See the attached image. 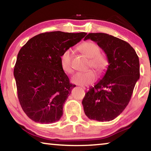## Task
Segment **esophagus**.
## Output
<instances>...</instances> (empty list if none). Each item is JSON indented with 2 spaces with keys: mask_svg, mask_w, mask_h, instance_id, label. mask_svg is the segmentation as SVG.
<instances>
[{
  "mask_svg": "<svg viewBox=\"0 0 151 151\" xmlns=\"http://www.w3.org/2000/svg\"><path fill=\"white\" fill-rule=\"evenodd\" d=\"M82 87L83 89L86 90V91L88 90V88H89V87H88V86H82V87Z\"/></svg>",
  "mask_w": 151,
  "mask_h": 151,
  "instance_id": "obj_1",
  "label": "esophagus"
}]
</instances>
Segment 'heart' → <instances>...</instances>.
<instances>
[{"label": "heart", "instance_id": "1", "mask_svg": "<svg viewBox=\"0 0 151 151\" xmlns=\"http://www.w3.org/2000/svg\"><path fill=\"white\" fill-rule=\"evenodd\" d=\"M78 50L90 59L89 67L94 68L98 73L101 75L106 71L109 62L106 56L100 52L98 45L92 42H86L78 46ZM73 51L70 49L66 50L60 56L62 68L66 73L70 74L73 72ZM97 76L94 71L88 70L85 73H77L72 77V82L75 84L84 86L91 84L96 80Z\"/></svg>", "mask_w": 151, "mask_h": 151}]
</instances>
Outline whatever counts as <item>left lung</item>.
<instances>
[{
  "mask_svg": "<svg viewBox=\"0 0 151 151\" xmlns=\"http://www.w3.org/2000/svg\"><path fill=\"white\" fill-rule=\"evenodd\" d=\"M96 42L106 53L109 66L106 74L85 93L82 104L86 116L99 122L113 120L122 112L140 78L138 55L124 40L104 33H91L85 37Z\"/></svg>",
  "mask_w": 151,
  "mask_h": 151,
  "instance_id": "obj_1",
  "label": "left lung"
}]
</instances>
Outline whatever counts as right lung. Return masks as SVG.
<instances>
[{"instance_id": "right-lung-1", "label": "right lung", "mask_w": 151, "mask_h": 151, "mask_svg": "<svg viewBox=\"0 0 151 151\" xmlns=\"http://www.w3.org/2000/svg\"><path fill=\"white\" fill-rule=\"evenodd\" d=\"M87 33L45 32L29 40L19 52L14 68L18 99L33 121L51 124L63 114V106L75 85L62 68L60 56Z\"/></svg>"}]
</instances>
